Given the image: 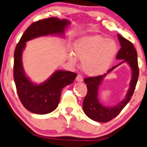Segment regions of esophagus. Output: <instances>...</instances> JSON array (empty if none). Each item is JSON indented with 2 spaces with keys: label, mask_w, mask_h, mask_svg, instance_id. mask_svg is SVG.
I'll list each match as a JSON object with an SVG mask.
<instances>
[{
  "label": "esophagus",
  "mask_w": 147,
  "mask_h": 147,
  "mask_svg": "<svg viewBox=\"0 0 147 147\" xmlns=\"http://www.w3.org/2000/svg\"><path fill=\"white\" fill-rule=\"evenodd\" d=\"M76 81H78V82H82L83 80V76L81 75V74H78V76L76 77Z\"/></svg>",
  "instance_id": "esophagus-1"
}]
</instances>
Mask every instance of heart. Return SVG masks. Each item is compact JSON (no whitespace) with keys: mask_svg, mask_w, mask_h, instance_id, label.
Segmentation results:
<instances>
[{"mask_svg":"<svg viewBox=\"0 0 147 147\" xmlns=\"http://www.w3.org/2000/svg\"><path fill=\"white\" fill-rule=\"evenodd\" d=\"M74 52L69 60L74 64L77 58L81 60L83 71L88 76L102 75L111 65L118 50L116 42L103 36L95 35L80 37L74 43Z\"/></svg>","mask_w":147,"mask_h":147,"instance_id":"b5f03b06","label":"heart"}]
</instances>
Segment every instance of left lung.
Listing matches in <instances>:
<instances>
[{
    "label": "left lung",
    "instance_id": "1",
    "mask_svg": "<svg viewBox=\"0 0 147 147\" xmlns=\"http://www.w3.org/2000/svg\"><path fill=\"white\" fill-rule=\"evenodd\" d=\"M118 37L120 42L121 49L116 56V59L123 60L119 64L112 67L104 75L87 78L84 80V82L87 84V93L83 102V111L89 118L98 122H108L118 116L131 100L138 80L139 71L137 51L131 42L119 35H118ZM123 62H127L132 71V78L130 89L126 96L118 105L112 107H105L98 101V86L107 73Z\"/></svg>",
    "mask_w": 147,
    "mask_h": 147
}]
</instances>
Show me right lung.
<instances>
[{
  "label": "right lung",
  "mask_w": 147,
  "mask_h": 147,
  "mask_svg": "<svg viewBox=\"0 0 147 147\" xmlns=\"http://www.w3.org/2000/svg\"><path fill=\"white\" fill-rule=\"evenodd\" d=\"M69 24L67 20L55 17L35 22L26 29L16 47L13 80L17 92L24 107L34 114H46L55 110L59 103L62 89L74 82L77 74L58 70L44 83L39 85L32 83L26 76L22 65V56L26 42L41 36L63 35Z\"/></svg>",
  "instance_id": "1"
}]
</instances>
